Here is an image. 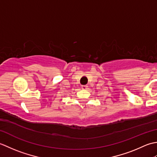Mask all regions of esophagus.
Segmentation results:
<instances>
[{
    "instance_id": "obj_1",
    "label": "esophagus",
    "mask_w": 157,
    "mask_h": 157,
    "mask_svg": "<svg viewBox=\"0 0 157 157\" xmlns=\"http://www.w3.org/2000/svg\"><path fill=\"white\" fill-rule=\"evenodd\" d=\"M82 88L83 89V90H86L88 88V86H82Z\"/></svg>"
}]
</instances>
